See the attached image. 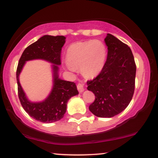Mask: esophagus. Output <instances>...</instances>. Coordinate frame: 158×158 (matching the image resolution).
Returning <instances> with one entry per match:
<instances>
[{
  "label": "esophagus",
  "instance_id": "1",
  "mask_svg": "<svg viewBox=\"0 0 158 158\" xmlns=\"http://www.w3.org/2000/svg\"><path fill=\"white\" fill-rule=\"evenodd\" d=\"M77 89L80 93L85 90V83L84 82H79L77 85Z\"/></svg>",
  "mask_w": 158,
  "mask_h": 158
}]
</instances>
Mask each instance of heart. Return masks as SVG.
<instances>
[{
  "mask_svg": "<svg viewBox=\"0 0 158 158\" xmlns=\"http://www.w3.org/2000/svg\"><path fill=\"white\" fill-rule=\"evenodd\" d=\"M106 56V48L101 41L91 40L78 42L67 50L65 65L70 71L80 68L85 77H94L102 70Z\"/></svg>",
  "mask_w": 158,
  "mask_h": 158,
  "instance_id": "1",
  "label": "heart"
}]
</instances>
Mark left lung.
I'll return each instance as SVG.
<instances>
[{
  "mask_svg": "<svg viewBox=\"0 0 158 158\" xmlns=\"http://www.w3.org/2000/svg\"><path fill=\"white\" fill-rule=\"evenodd\" d=\"M108 56L102 70L93 80L87 81L88 90L95 95L89 110L98 117H112L126 108L135 88L136 64L128 45L111 34L105 39Z\"/></svg>",
  "mask_w": 158,
  "mask_h": 158,
  "instance_id": "obj_1",
  "label": "left lung"
}]
</instances>
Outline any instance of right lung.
<instances>
[{
    "label": "right lung",
    "instance_id": "obj_1",
    "mask_svg": "<svg viewBox=\"0 0 158 158\" xmlns=\"http://www.w3.org/2000/svg\"><path fill=\"white\" fill-rule=\"evenodd\" d=\"M64 43L65 37L63 35L42 36L25 49L18 64L16 79L20 102L30 117L41 123H50L60 120L66 112L69 99L79 94L73 81H64L59 78L58 65L61 64V48ZM33 59H44L54 64V87L48 97L40 103L29 101L19 82V75L25 62Z\"/></svg>",
    "mask_w": 158,
    "mask_h": 158
}]
</instances>
